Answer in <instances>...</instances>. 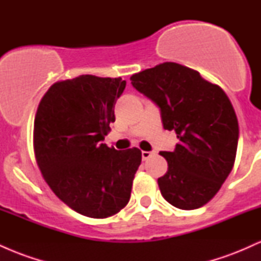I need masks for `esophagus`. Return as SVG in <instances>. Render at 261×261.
<instances>
[{"instance_id": "esophagus-1", "label": "esophagus", "mask_w": 261, "mask_h": 261, "mask_svg": "<svg viewBox=\"0 0 261 261\" xmlns=\"http://www.w3.org/2000/svg\"><path fill=\"white\" fill-rule=\"evenodd\" d=\"M153 154V152H148V151H142V160L143 161H146V160H148L149 157H151V155Z\"/></svg>"}]
</instances>
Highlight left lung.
<instances>
[{
    "label": "left lung",
    "mask_w": 261,
    "mask_h": 261,
    "mask_svg": "<svg viewBox=\"0 0 261 261\" xmlns=\"http://www.w3.org/2000/svg\"><path fill=\"white\" fill-rule=\"evenodd\" d=\"M137 91L161 108L163 127L174 130L173 152H160L168 170L158 178L170 205L195 210L218 193L234 166L238 120L229 98L196 70L163 62L130 77Z\"/></svg>",
    "instance_id": "8db88e82"
}]
</instances>
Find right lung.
<instances>
[{
	"instance_id": "add662e5",
	"label": "right lung",
	"mask_w": 261,
	"mask_h": 261,
	"mask_svg": "<svg viewBox=\"0 0 261 261\" xmlns=\"http://www.w3.org/2000/svg\"><path fill=\"white\" fill-rule=\"evenodd\" d=\"M121 77L82 74L58 81L39 103L33 147L44 180L68 207L107 218L127 205L141 151L101 143L115 121L114 106L124 92Z\"/></svg>"
}]
</instances>
